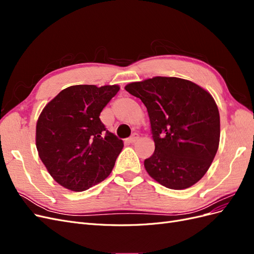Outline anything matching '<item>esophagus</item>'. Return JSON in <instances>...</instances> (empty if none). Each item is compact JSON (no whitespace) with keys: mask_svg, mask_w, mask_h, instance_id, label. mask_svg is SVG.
I'll return each mask as SVG.
<instances>
[{"mask_svg":"<svg viewBox=\"0 0 254 254\" xmlns=\"http://www.w3.org/2000/svg\"><path fill=\"white\" fill-rule=\"evenodd\" d=\"M137 140H139V134H137V133H133V134L128 139V142H129V143H134V142H136Z\"/></svg>","mask_w":254,"mask_h":254,"instance_id":"obj_1","label":"esophagus"}]
</instances>
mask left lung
Wrapping results in <instances>:
<instances>
[{"label": "left lung", "instance_id": "1", "mask_svg": "<svg viewBox=\"0 0 254 254\" xmlns=\"http://www.w3.org/2000/svg\"><path fill=\"white\" fill-rule=\"evenodd\" d=\"M125 90L141 99L149 115L155 152L144 161L145 170L167 189L194 186L219 145V112L212 95L190 80L161 76Z\"/></svg>", "mask_w": 254, "mask_h": 254}]
</instances>
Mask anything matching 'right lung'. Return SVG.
Here are the masks:
<instances>
[{"label": "right lung", "mask_w": 254, "mask_h": 254, "mask_svg": "<svg viewBox=\"0 0 254 254\" xmlns=\"http://www.w3.org/2000/svg\"><path fill=\"white\" fill-rule=\"evenodd\" d=\"M120 87L71 86L44 107L36 127V146L54 180L82 191L112 172L123 141L105 128L99 115Z\"/></svg>", "instance_id": "right-lung-1"}]
</instances>
